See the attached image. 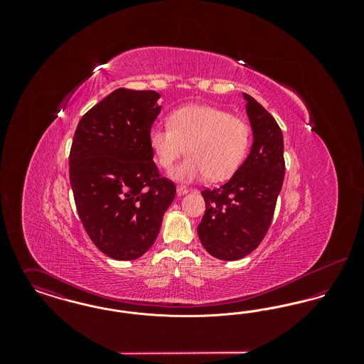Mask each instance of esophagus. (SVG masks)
I'll list each match as a JSON object with an SVG mask.
<instances>
[{
    "label": "esophagus",
    "mask_w": 364,
    "mask_h": 364,
    "mask_svg": "<svg viewBox=\"0 0 364 364\" xmlns=\"http://www.w3.org/2000/svg\"><path fill=\"white\" fill-rule=\"evenodd\" d=\"M188 192H190V190L186 188V187H183V186H178V187H177V195H178V196H183V195H186V193H188Z\"/></svg>",
    "instance_id": "1"
}]
</instances>
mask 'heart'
Instances as JSON below:
<instances>
[{
	"label": "heart",
	"instance_id": "1",
	"mask_svg": "<svg viewBox=\"0 0 364 364\" xmlns=\"http://www.w3.org/2000/svg\"><path fill=\"white\" fill-rule=\"evenodd\" d=\"M149 143L158 165L166 172L186 151L188 156L172 173L177 181L192 183L206 176L218 181L242 165L250 144V127L225 109L187 105L174 110L169 125H153Z\"/></svg>",
	"mask_w": 364,
	"mask_h": 364
}]
</instances>
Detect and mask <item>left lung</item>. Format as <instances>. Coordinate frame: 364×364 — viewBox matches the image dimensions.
<instances>
[{
	"label": "left lung",
	"mask_w": 364,
	"mask_h": 364,
	"mask_svg": "<svg viewBox=\"0 0 364 364\" xmlns=\"http://www.w3.org/2000/svg\"><path fill=\"white\" fill-rule=\"evenodd\" d=\"M242 95L254 135L251 151L225 184L202 191L206 210L198 236L208 254L221 260L242 259L259 245L285 174L281 128L259 102Z\"/></svg>",
	"instance_id": "left-lung-1"
}]
</instances>
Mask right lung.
Returning a JSON list of instances; mask_svg holds the SVG:
<instances>
[{"mask_svg": "<svg viewBox=\"0 0 364 364\" xmlns=\"http://www.w3.org/2000/svg\"><path fill=\"white\" fill-rule=\"evenodd\" d=\"M159 97L117 88L87 112L72 140L70 181L79 218L113 259H136L154 244L176 196L149 143Z\"/></svg>", "mask_w": 364, "mask_h": 364, "instance_id": "right-lung-1", "label": "right lung"}]
</instances>
